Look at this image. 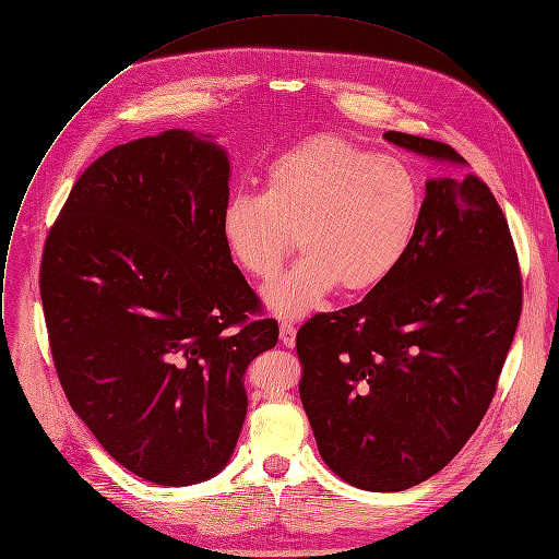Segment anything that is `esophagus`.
<instances>
[{"instance_id": "esophagus-1", "label": "esophagus", "mask_w": 559, "mask_h": 559, "mask_svg": "<svg viewBox=\"0 0 559 559\" xmlns=\"http://www.w3.org/2000/svg\"><path fill=\"white\" fill-rule=\"evenodd\" d=\"M281 343L285 345V347H294L296 345V328L292 325V323H281Z\"/></svg>"}]
</instances>
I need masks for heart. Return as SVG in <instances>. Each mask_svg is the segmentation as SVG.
<instances>
[{
  "instance_id": "b5f03b06",
  "label": "heart",
  "mask_w": 559,
  "mask_h": 559,
  "mask_svg": "<svg viewBox=\"0 0 559 559\" xmlns=\"http://www.w3.org/2000/svg\"><path fill=\"white\" fill-rule=\"evenodd\" d=\"M423 212L414 173L334 134L309 136L278 154L263 197L236 194L221 214L229 257L257 281L276 278L263 300L276 316L300 318L338 285L360 294L382 285L409 254Z\"/></svg>"
}]
</instances>
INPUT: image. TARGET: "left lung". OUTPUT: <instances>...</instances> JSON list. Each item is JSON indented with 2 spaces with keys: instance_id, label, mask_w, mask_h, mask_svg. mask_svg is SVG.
<instances>
[{
  "instance_id": "1",
  "label": "left lung",
  "mask_w": 559,
  "mask_h": 559,
  "mask_svg": "<svg viewBox=\"0 0 559 559\" xmlns=\"http://www.w3.org/2000/svg\"><path fill=\"white\" fill-rule=\"evenodd\" d=\"M382 136L466 166L447 143ZM520 311L518 254L489 186L462 170L427 181L401 267L358 305L298 330V391L328 466L382 493L444 468L493 401Z\"/></svg>"
}]
</instances>
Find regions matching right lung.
Instances as JSON below:
<instances>
[{
	"mask_svg": "<svg viewBox=\"0 0 559 559\" xmlns=\"http://www.w3.org/2000/svg\"><path fill=\"white\" fill-rule=\"evenodd\" d=\"M229 158L166 130L108 150L50 227L39 292L74 414L128 471L162 487L214 477L248 414V365L274 318L223 243Z\"/></svg>",
	"mask_w": 559,
	"mask_h": 559,
	"instance_id": "add662e5",
	"label": "right lung"
}]
</instances>
